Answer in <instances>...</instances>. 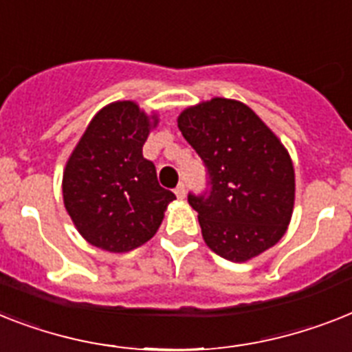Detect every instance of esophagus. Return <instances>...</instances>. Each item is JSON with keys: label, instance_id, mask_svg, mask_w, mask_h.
I'll use <instances>...</instances> for the list:
<instances>
[{"label": "esophagus", "instance_id": "obj_1", "mask_svg": "<svg viewBox=\"0 0 352 352\" xmlns=\"http://www.w3.org/2000/svg\"><path fill=\"white\" fill-rule=\"evenodd\" d=\"M175 195L179 197V199H184V197H186V184H184V182H181V184L177 186Z\"/></svg>", "mask_w": 352, "mask_h": 352}]
</instances>
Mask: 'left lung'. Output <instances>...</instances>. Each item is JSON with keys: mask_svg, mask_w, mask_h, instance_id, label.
Instances as JSON below:
<instances>
[{"mask_svg": "<svg viewBox=\"0 0 352 352\" xmlns=\"http://www.w3.org/2000/svg\"><path fill=\"white\" fill-rule=\"evenodd\" d=\"M179 130L199 153L208 188L188 193L206 244L245 262L284 236L295 202L289 153L255 111L231 99L184 110Z\"/></svg>", "mask_w": 352, "mask_h": 352, "instance_id": "left-lung-1", "label": "left lung"}]
</instances>
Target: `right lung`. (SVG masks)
I'll list each match as a JSON object with an SVG mask.
<instances>
[{
  "instance_id": "right-lung-1",
  "label": "right lung",
  "mask_w": 352,
  "mask_h": 352,
  "mask_svg": "<svg viewBox=\"0 0 352 352\" xmlns=\"http://www.w3.org/2000/svg\"><path fill=\"white\" fill-rule=\"evenodd\" d=\"M148 133L150 121L135 102H113L94 117L68 159L65 208L79 233L101 250L124 253L150 241L175 199L142 157Z\"/></svg>"
}]
</instances>
